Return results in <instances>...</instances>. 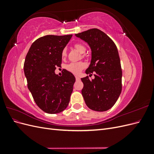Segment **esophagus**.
I'll return each mask as SVG.
<instances>
[{"label": "esophagus", "mask_w": 154, "mask_h": 154, "mask_svg": "<svg viewBox=\"0 0 154 154\" xmlns=\"http://www.w3.org/2000/svg\"><path fill=\"white\" fill-rule=\"evenodd\" d=\"M75 78H76V81H79V80H80V78H79L78 76H75Z\"/></svg>", "instance_id": "34e87169"}]
</instances>
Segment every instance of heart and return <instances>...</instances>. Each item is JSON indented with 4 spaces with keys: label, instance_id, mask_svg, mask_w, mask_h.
Wrapping results in <instances>:
<instances>
[{
    "label": "heart",
    "instance_id": "obj_1",
    "mask_svg": "<svg viewBox=\"0 0 154 154\" xmlns=\"http://www.w3.org/2000/svg\"><path fill=\"white\" fill-rule=\"evenodd\" d=\"M74 47L78 52L83 54L85 52L86 48L85 46L80 43H76L74 45ZM62 58H65L67 57V49L66 48H64L62 51ZM83 57H84V54H83ZM86 67V64L83 62H72L67 64L66 66V69L69 72L74 74H80L83 69H85Z\"/></svg>",
    "mask_w": 154,
    "mask_h": 154
}]
</instances>
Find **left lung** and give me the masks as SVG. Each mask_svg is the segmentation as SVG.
<instances>
[{"instance_id": "8db88e82", "label": "left lung", "mask_w": 154, "mask_h": 154, "mask_svg": "<svg viewBox=\"0 0 154 154\" xmlns=\"http://www.w3.org/2000/svg\"><path fill=\"white\" fill-rule=\"evenodd\" d=\"M75 35L87 42L92 51L91 62L85 72L91 75L94 72L95 78L92 81L88 76L81 78L83 99L91 110H108L122 90V70L117 47L108 35L96 28Z\"/></svg>"}]
</instances>
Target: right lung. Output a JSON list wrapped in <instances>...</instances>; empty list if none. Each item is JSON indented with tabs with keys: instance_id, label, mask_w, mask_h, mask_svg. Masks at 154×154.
I'll list each match as a JSON object with an SVG mask.
<instances>
[{
	"instance_id": "obj_1",
	"label": "right lung",
	"mask_w": 154,
	"mask_h": 154,
	"mask_svg": "<svg viewBox=\"0 0 154 154\" xmlns=\"http://www.w3.org/2000/svg\"><path fill=\"white\" fill-rule=\"evenodd\" d=\"M72 35H46L36 40L27 53L24 74L36 104L48 114L60 113L67 108L75 77L65 69L62 76L54 72L62 64V51Z\"/></svg>"
}]
</instances>
